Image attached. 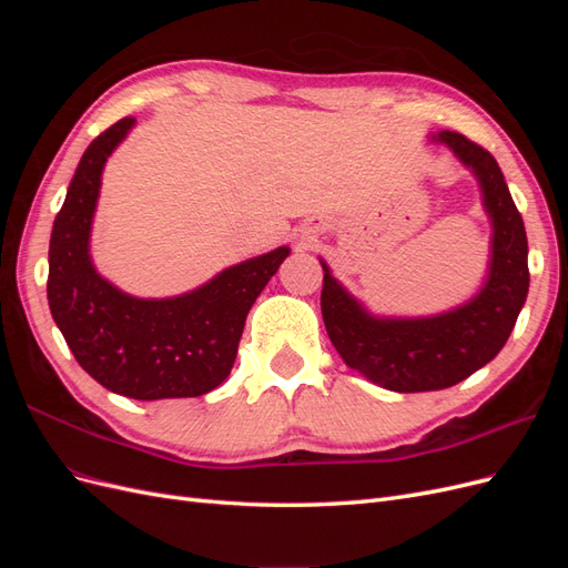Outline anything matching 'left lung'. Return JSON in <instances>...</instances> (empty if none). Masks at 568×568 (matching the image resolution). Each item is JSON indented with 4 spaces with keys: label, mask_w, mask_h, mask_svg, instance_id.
Returning a JSON list of instances; mask_svg holds the SVG:
<instances>
[{
    "label": "left lung",
    "mask_w": 568,
    "mask_h": 568,
    "mask_svg": "<svg viewBox=\"0 0 568 568\" xmlns=\"http://www.w3.org/2000/svg\"><path fill=\"white\" fill-rule=\"evenodd\" d=\"M448 144L469 165L493 220L490 277L480 294L453 313L426 320H376L324 267L322 317L334 348L351 369L395 393L450 388L488 365L503 351L528 294V239L524 220L497 161L459 132L443 130Z\"/></svg>",
    "instance_id": "left-lung-1"
}]
</instances>
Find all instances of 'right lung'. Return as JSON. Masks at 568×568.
I'll use <instances>...</instances> for the list:
<instances>
[{"instance_id": "add662e5", "label": "right lung", "mask_w": 568, "mask_h": 568, "mask_svg": "<svg viewBox=\"0 0 568 568\" xmlns=\"http://www.w3.org/2000/svg\"><path fill=\"white\" fill-rule=\"evenodd\" d=\"M132 125L120 118L82 153L49 239V311L78 365L104 388L134 400L196 398L230 376L251 305L288 248L165 301L132 298L101 280L88 251L101 170Z\"/></svg>"}]
</instances>
